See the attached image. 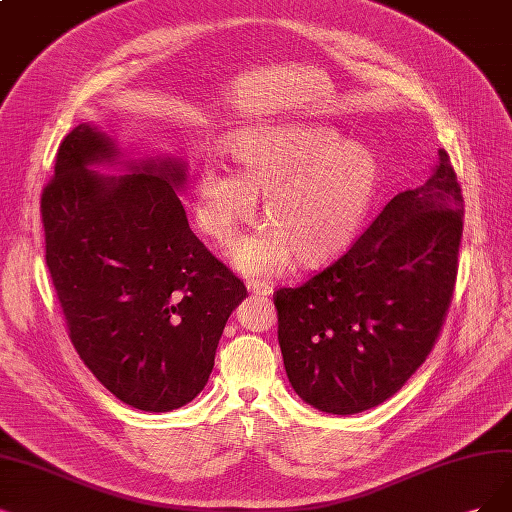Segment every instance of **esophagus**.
I'll use <instances>...</instances> for the list:
<instances>
[{"mask_svg":"<svg viewBox=\"0 0 512 512\" xmlns=\"http://www.w3.org/2000/svg\"><path fill=\"white\" fill-rule=\"evenodd\" d=\"M249 289L255 293V295H261V297H268L272 295V287L268 285V282H261V280H249Z\"/></svg>","mask_w":512,"mask_h":512,"instance_id":"34e87169","label":"esophagus"}]
</instances>
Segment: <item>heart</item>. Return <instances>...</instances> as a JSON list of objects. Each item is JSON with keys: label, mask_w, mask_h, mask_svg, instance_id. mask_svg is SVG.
I'll return each instance as SVG.
<instances>
[{"label": "heart", "mask_w": 512, "mask_h": 512, "mask_svg": "<svg viewBox=\"0 0 512 512\" xmlns=\"http://www.w3.org/2000/svg\"><path fill=\"white\" fill-rule=\"evenodd\" d=\"M236 168L208 158L196 175V221L230 244L257 215L268 223L236 242L232 259L246 274H274L293 259L306 268L337 259L361 232L380 189V164L365 145L342 141L312 122L253 124L230 132Z\"/></svg>", "instance_id": "b5f03b06"}]
</instances>
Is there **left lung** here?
Segmentation results:
<instances>
[{
    "label": "left lung",
    "instance_id": "left-lung-1",
    "mask_svg": "<svg viewBox=\"0 0 512 512\" xmlns=\"http://www.w3.org/2000/svg\"><path fill=\"white\" fill-rule=\"evenodd\" d=\"M462 225V187L439 149L434 175L394 196L342 257L274 291L278 344L301 399L352 415L403 388L443 329Z\"/></svg>",
    "mask_w": 512,
    "mask_h": 512
}]
</instances>
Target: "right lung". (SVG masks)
I'll use <instances>...</instances> for the list:
<instances>
[{
  "mask_svg": "<svg viewBox=\"0 0 512 512\" xmlns=\"http://www.w3.org/2000/svg\"><path fill=\"white\" fill-rule=\"evenodd\" d=\"M118 151L88 124L56 151L40 211L46 266L75 352L130 407L162 413L208 382L244 282L189 230L175 187L181 164L101 177Z\"/></svg>",
  "mask_w": 512,
  "mask_h": 512,
  "instance_id": "add662e5",
  "label": "right lung"
}]
</instances>
